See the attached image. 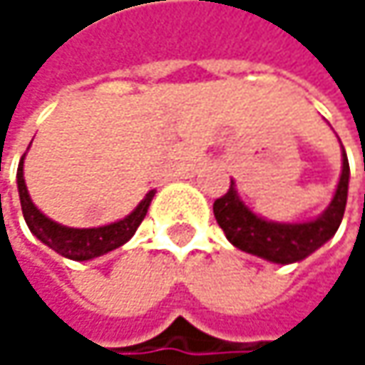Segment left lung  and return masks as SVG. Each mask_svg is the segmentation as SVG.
I'll return each instance as SVG.
<instances>
[{
	"label": "left lung",
	"mask_w": 365,
	"mask_h": 365,
	"mask_svg": "<svg viewBox=\"0 0 365 365\" xmlns=\"http://www.w3.org/2000/svg\"><path fill=\"white\" fill-rule=\"evenodd\" d=\"M349 192V160L342 154V175L329 207L313 222L304 224H274L252 213L245 202L237 196L235 182L224 196L213 202V215L224 230L226 239L241 252L277 262L292 264L300 262L329 241L344 215Z\"/></svg>",
	"instance_id": "left-lung-1"
}]
</instances>
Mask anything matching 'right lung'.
<instances>
[{"label": "right lung", "instance_id": "obj_1", "mask_svg": "<svg viewBox=\"0 0 365 365\" xmlns=\"http://www.w3.org/2000/svg\"><path fill=\"white\" fill-rule=\"evenodd\" d=\"M23 160L19 163V173H16V182H19V196H21V207H23V215L25 222L29 226V230L36 235L37 239L48 245L50 250H54L56 254L69 259H93L97 255H103L124 245L135 230L139 228V224L143 222L148 207L154 198V190H150L145 194V198L137 205V209L126 215L120 222H113L110 226H101V228H67L61 226L56 222H52L50 217H46L36 205L29 198L27 185H25V178H23Z\"/></svg>", "mask_w": 365, "mask_h": 365}]
</instances>
